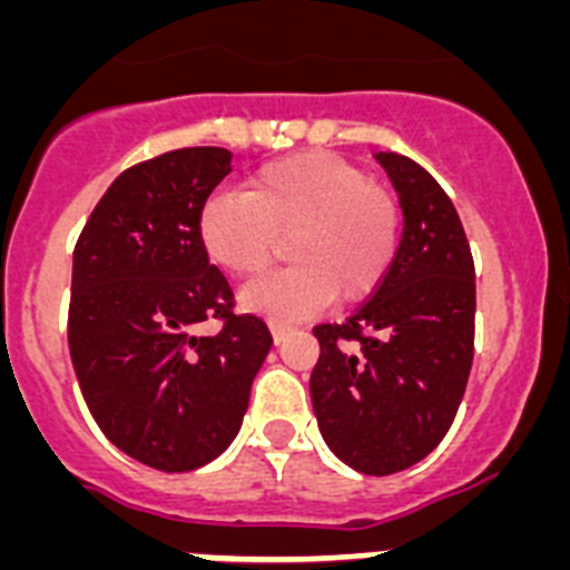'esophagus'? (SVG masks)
Instances as JSON below:
<instances>
[{
	"label": "esophagus",
	"mask_w": 570,
	"mask_h": 570,
	"mask_svg": "<svg viewBox=\"0 0 570 570\" xmlns=\"http://www.w3.org/2000/svg\"><path fill=\"white\" fill-rule=\"evenodd\" d=\"M291 325H285V322H271V334H274V342L279 345V342H285L291 336Z\"/></svg>",
	"instance_id": "obj_1"
}]
</instances>
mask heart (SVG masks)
I'll return each instance as SVG.
<instances>
[{"label": "heart", "mask_w": 570, "mask_h": 570, "mask_svg": "<svg viewBox=\"0 0 570 570\" xmlns=\"http://www.w3.org/2000/svg\"><path fill=\"white\" fill-rule=\"evenodd\" d=\"M285 271L250 282L242 308L274 322L316 314L334 294L367 296L385 279L400 245L394 196L336 154L305 150L262 165L248 194H214L199 214V239L216 268L248 279L279 254Z\"/></svg>", "instance_id": "b5f03b06"}]
</instances>
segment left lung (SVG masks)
Listing matches in <instances>:
<instances>
[{
    "instance_id": "left-lung-1",
    "label": "left lung",
    "mask_w": 570,
    "mask_h": 570,
    "mask_svg": "<svg viewBox=\"0 0 570 570\" xmlns=\"http://www.w3.org/2000/svg\"><path fill=\"white\" fill-rule=\"evenodd\" d=\"M402 205L385 279L340 325H316L311 402L325 445L367 476L425 460L448 434L473 362L476 282L454 203L422 165L376 154Z\"/></svg>"
}]
</instances>
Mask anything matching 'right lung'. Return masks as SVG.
I'll use <instances>...</instances> for the list:
<instances>
[{"label": "right lung", "instance_id": "add662e5", "mask_svg": "<svg viewBox=\"0 0 570 570\" xmlns=\"http://www.w3.org/2000/svg\"><path fill=\"white\" fill-rule=\"evenodd\" d=\"M230 174V150L183 148L114 179L73 248L68 345L102 434L156 471L208 465L239 434L271 331L234 314L199 214ZM224 331L199 337L195 325Z\"/></svg>", "mask_w": 570, "mask_h": 570}]
</instances>
